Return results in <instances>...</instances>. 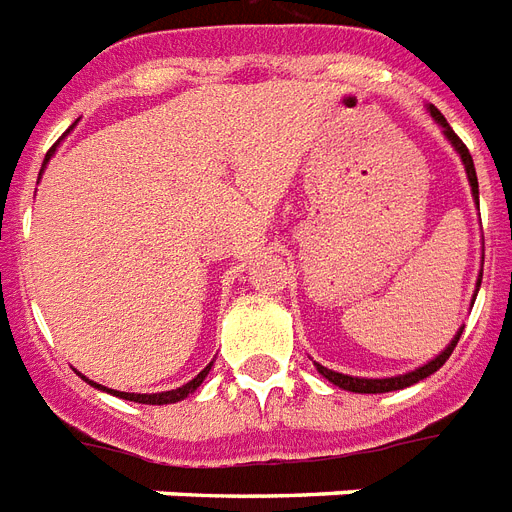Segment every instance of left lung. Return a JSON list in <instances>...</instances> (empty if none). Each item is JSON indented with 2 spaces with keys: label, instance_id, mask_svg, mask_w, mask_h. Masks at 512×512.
Masks as SVG:
<instances>
[{
  "label": "left lung",
  "instance_id": "left-lung-1",
  "mask_svg": "<svg viewBox=\"0 0 512 512\" xmlns=\"http://www.w3.org/2000/svg\"><path fill=\"white\" fill-rule=\"evenodd\" d=\"M430 116H433V119H436V122L444 127V135L452 140V146L457 148V154L462 156V164H465V170H468L470 188H473V196L478 199V177H476V167H473V156H470L468 146H465V143L457 138V132H454L452 127L446 124L444 114H441L436 106H430ZM478 287H481V281H478ZM460 335H462V329L457 332V337L452 340V345H449V348H446L441 356H436L433 361H428L425 366H420V369H414V372L398 374V377H385V380H364V377H350V374L332 372V369H327V366H321V364H316V369H319V372L324 374L329 382L340 385L342 390H353V393H388V390H401V388H409V385H414V382L425 380V377H430V374L436 372V369H441V366L446 364V358L452 356V350L457 348Z\"/></svg>",
  "mask_w": 512,
  "mask_h": 512
}]
</instances>
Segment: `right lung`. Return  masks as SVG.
<instances>
[{"instance_id":"obj_1","label":"right lung","mask_w":512,"mask_h":512,"mask_svg":"<svg viewBox=\"0 0 512 512\" xmlns=\"http://www.w3.org/2000/svg\"><path fill=\"white\" fill-rule=\"evenodd\" d=\"M52 151H55V146L47 151L44 162L50 159ZM209 366H212V364H209ZM209 366H207V369H201V372L196 374L191 382H185L183 388L167 390V393H151V396H148V393H122V390H108V393H114V396H119V398H127V401H135V404H175V401H183L188 393H193V390L199 388L201 382H204V377L209 374ZM92 385H95V382H92ZM95 388H100V385H95ZM103 390H106V388H103Z\"/></svg>"}]
</instances>
